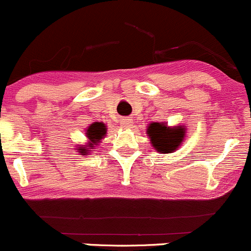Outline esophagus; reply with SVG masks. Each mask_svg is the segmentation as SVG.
<instances>
[{
    "instance_id": "obj_1",
    "label": "esophagus",
    "mask_w": 251,
    "mask_h": 251,
    "mask_svg": "<svg viewBox=\"0 0 251 251\" xmlns=\"http://www.w3.org/2000/svg\"><path fill=\"white\" fill-rule=\"evenodd\" d=\"M121 125H122L123 128L126 129H129L133 125V122H131V120H129V118H123L122 121H121Z\"/></svg>"
}]
</instances>
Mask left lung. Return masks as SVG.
<instances>
[{
	"instance_id": "obj_1",
	"label": "left lung",
	"mask_w": 251,
	"mask_h": 251,
	"mask_svg": "<svg viewBox=\"0 0 251 251\" xmlns=\"http://www.w3.org/2000/svg\"><path fill=\"white\" fill-rule=\"evenodd\" d=\"M152 148L160 153L175 152L185 136V126H168L165 122L150 123L146 129Z\"/></svg>"
}]
</instances>
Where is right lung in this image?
Instances as JSON below:
<instances>
[{
    "label": "right lung",
    "instance_id": "obj_1",
    "mask_svg": "<svg viewBox=\"0 0 251 251\" xmlns=\"http://www.w3.org/2000/svg\"><path fill=\"white\" fill-rule=\"evenodd\" d=\"M103 135H106L105 126L101 125H93L86 130V136H88V144L86 145H78V152L80 155H88L91 152V149H94L98 143H100L101 139H103Z\"/></svg>",
    "mask_w": 251,
    "mask_h": 251
}]
</instances>
